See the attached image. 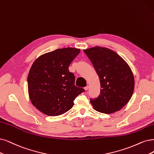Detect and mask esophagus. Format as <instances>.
Listing matches in <instances>:
<instances>
[{
  "mask_svg": "<svg viewBox=\"0 0 154 154\" xmlns=\"http://www.w3.org/2000/svg\"><path fill=\"white\" fill-rule=\"evenodd\" d=\"M89 87L88 86H87L86 87H85V88H84V89L86 90V91H88V90L89 89Z\"/></svg>",
  "mask_w": 154,
  "mask_h": 154,
  "instance_id": "1",
  "label": "esophagus"
}]
</instances>
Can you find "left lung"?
<instances>
[{"mask_svg": "<svg viewBox=\"0 0 154 154\" xmlns=\"http://www.w3.org/2000/svg\"><path fill=\"white\" fill-rule=\"evenodd\" d=\"M99 76L101 90L90 102L94 109L109 114L120 110L133 95L134 80L127 63L114 51L94 47L84 50Z\"/></svg>", "mask_w": 154, "mask_h": 154, "instance_id": "8db88e82", "label": "left lung"}]
</instances>
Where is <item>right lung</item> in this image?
Listing matches in <instances>:
<instances>
[{"instance_id": "1", "label": "right lung", "mask_w": 154, "mask_h": 154, "mask_svg": "<svg viewBox=\"0 0 154 154\" xmlns=\"http://www.w3.org/2000/svg\"><path fill=\"white\" fill-rule=\"evenodd\" d=\"M80 51L58 49L33 62L28 75V94L32 104L44 114H63L72 109L77 96L84 92L75 86V75L68 70Z\"/></svg>"}]
</instances>
